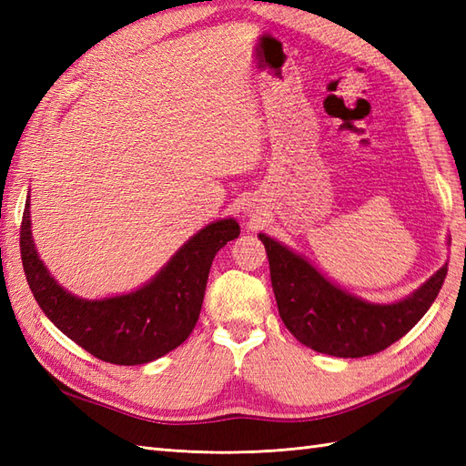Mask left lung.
<instances>
[{
    "label": "left lung",
    "mask_w": 466,
    "mask_h": 466,
    "mask_svg": "<svg viewBox=\"0 0 466 466\" xmlns=\"http://www.w3.org/2000/svg\"><path fill=\"white\" fill-rule=\"evenodd\" d=\"M258 238L268 254L272 290L286 329L309 349L340 359L370 356L400 340L437 300L449 272L444 264L407 299L372 304L339 289L270 236Z\"/></svg>",
    "instance_id": "obj_1"
}]
</instances>
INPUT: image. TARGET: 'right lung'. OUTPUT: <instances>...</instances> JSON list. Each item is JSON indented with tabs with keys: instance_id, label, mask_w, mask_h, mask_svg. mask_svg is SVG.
I'll list each match as a JSON object with an SVG mask.
<instances>
[{
	"instance_id": "right-lung-1",
	"label": "right lung",
	"mask_w": 466,
	"mask_h": 466,
	"mask_svg": "<svg viewBox=\"0 0 466 466\" xmlns=\"http://www.w3.org/2000/svg\"><path fill=\"white\" fill-rule=\"evenodd\" d=\"M29 228L27 196L19 248L39 309L67 339L96 359L124 366L160 359L190 336L202 310L214 256L240 234L234 218L208 224L142 289L112 299L84 300L52 279L39 260Z\"/></svg>"
}]
</instances>
